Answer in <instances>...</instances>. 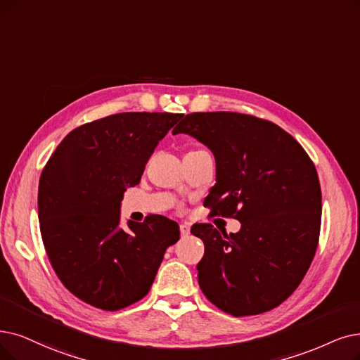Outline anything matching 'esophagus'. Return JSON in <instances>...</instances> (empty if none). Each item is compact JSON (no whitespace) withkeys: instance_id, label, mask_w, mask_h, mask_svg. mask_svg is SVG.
Masks as SVG:
<instances>
[{"instance_id":"obj_1","label":"esophagus","mask_w":360,"mask_h":360,"mask_svg":"<svg viewBox=\"0 0 360 360\" xmlns=\"http://www.w3.org/2000/svg\"><path fill=\"white\" fill-rule=\"evenodd\" d=\"M180 233H181V236H188L191 233V226L188 223H181L180 224Z\"/></svg>"}]
</instances>
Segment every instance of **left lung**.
<instances>
[{
	"mask_svg": "<svg viewBox=\"0 0 360 360\" xmlns=\"http://www.w3.org/2000/svg\"><path fill=\"white\" fill-rule=\"evenodd\" d=\"M189 134L215 158V184L204 200L211 215L240 221L238 233L192 226L205 252L200 290L233 316L278 307L303 281L318 248L322 193L300 143L266 120L236 112L186 115L172 134Z\"/></svg>",
	"mask_w": 360,
	"mask_h": 360,
	"instance_id": "8db88e82",
	"label": "left lung"
}]
</instances>
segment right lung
Instances as JSON below:
<instances>
[{
    "mask_svg": "<svg viewBox=\"0 0 360 360\" xmlns=\"http://www.w3.org/2000/svg\"><path fill=\"white\" fill-rule=\"evenodd\" d=\"M183 117L124 112L70 131L41 172L38 219L49 260L66 288L102 310L145 297L179 224L150 214L121 224L127 188L140 183L160 140Z\"/></svg>",
    "mask_w": 360,
    "mask_h": 360,
    "instance_id": "1",
    "label": "right lung"
}]
</instances>
